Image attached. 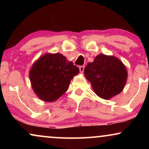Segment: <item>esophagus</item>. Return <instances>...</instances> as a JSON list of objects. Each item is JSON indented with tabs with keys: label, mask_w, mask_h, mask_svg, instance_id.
<instances>
[{
	"label": "esophagus",
	"mask_w": 149,
	"mask_h": 149,
	"mask_svg": "<svg viewBox=\"0 0 149 149\" xmlns=\"http://www.w3.org/2000/svg\"><path fill=\"white\" fill-rule=\"evenodd\" d=\"M84 66H80L79 67V70H80V73H83V71H84Z\"/></svg>",
	"instance_id": "obj_1"
}]
</instances>
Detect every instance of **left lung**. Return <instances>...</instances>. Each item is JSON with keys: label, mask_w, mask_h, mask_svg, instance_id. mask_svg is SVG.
<instances>
[{"label": "left lung", "mask_w": 149, "mask_h": 149, "mask_svg": "<svg viewBox=\"0 0 149 149\" xmlns=\"http://www.w3.org/2000/svg\"><path fill=\"white\" fill-rule=\"evenodd\" d=\"M85 78L91 83L97 96L110 100L123 90L127 79V71L118 58L100 54L93 62L85 68Z\"/></svg>", "instance_id": "1"}]
</instances>
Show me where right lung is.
I'll return each instance as SVG.
<instances>
[{
	"instance_id": "obj_1",
	"label": "right lung",
	"mask_w": 149,
	"mask_h": 149,
	"mask_svg": "<svg viewBox=\"0 0 149 149\" xmlns=\"http://www.w3.org/2000/svg\"><path fill=\"white\" fill-rule=\"evenodd\" d=\"M79 69L60 53H45L32 65L29 79L32 89L40 100H57L67 91L71 80Z\"/></svg>"
}]
</instances>
